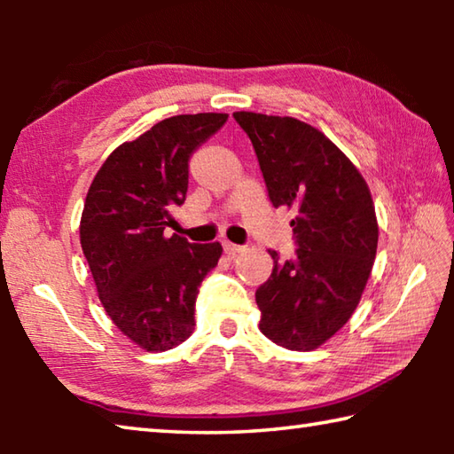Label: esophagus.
I'll list each match as a JSON object with an SVG mask.
<instances>
[{"mask_svg":"<svg viewBox=\"0 0 454 454\" xmlns=\"http://www.w3.org/2000/svg\"><path fill=\"white\" fill-rule=\"evenodd\" d=\"M222 246H224V252H226L228 256H236V254H240V252L244 250V246H238V244H232V242H228V240L222 242Z\"/></svg>","mask_w":454,"mask_h":454,"instance_id":"esophagus-1","label":"esophagus"}]
</instances>
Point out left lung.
<instances>
[{"mask_svg":"<svg viewBox=\"0 0 454 454\" xmlns=\"http://www.w3.org/2000/svg\"><path fill=\"white\" fill-rule=\"evenodd\" d=\"M258 156L272 204L296 210L298 250H272L256 290L260 330L278 347L314 350L347 325L371 278L379 222L368 184L320 129L288 116L234 112Z\"/></svg>","mask_w":454,"mask_h":454,"instance_id":"left-lung-1","label":"left lung"}]
</instances>
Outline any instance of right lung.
I'll use <instances>...</instances> for the list:
<instances>
[{
  "label": "right lung",
  "instance_id": "add662e5",
  "mask_svg": "<svg viewBox=\"0 0 454 454\" xmlns=\"http://www.w3.org/2000/svg\"><path fill=\"white\" fill-rule=\"evenodd\" d=\"M228 114L172 116L118 145L88 190L80 242L107 317L145 352L178 347L194 333L200 282L218 264L220 242L190 244L164 230L186 200L188 160Z\"/></svg>",
  "mask_w": 454,
  "mask_h": 454
}]
</instances>
